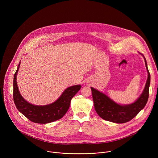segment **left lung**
Instances as JSON below:
<instances>
[{"label": "left lung", "mask_w": 158, "mask_h": 158, "mask_svg": "<svg viewBox=\"0 0 158 158\" xmlns=\"http://www.w3.org/2000/svg\"><path fill=\"white\" fill-rule=\"evenodd\" d=\"M143 56L144 59L148 76L143 92L134 102L127 105L119 104L105 94L91 87L95 110L102 119L115 123H125L132 119L145 107L149 98L151 76L146 60L143 55Z\"/></svg>", "instance_id": "8db88e82"}]
</instances>
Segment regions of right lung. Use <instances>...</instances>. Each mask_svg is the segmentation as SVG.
<instances>
[{"instance_id":"obj_1","label":"right lung","mask_w":158,"mask_h":158,"mask_svg":"<svg viewBox=\"0 0 158 158\" xmlns=\"http://www.w3.org/2000/svg\"><path fill=\"white\" fill-rule=\"evenodd\" d=\"M19 66L20 63L14 74L13 82L14 101L19 111L35 123L47 124L61 119L68 110L72 98L79 91L81 85H76L67 88L59 99L52 104L34 105L26 101L19 93L16 81Z\"/></svg>"}]
</instances>
